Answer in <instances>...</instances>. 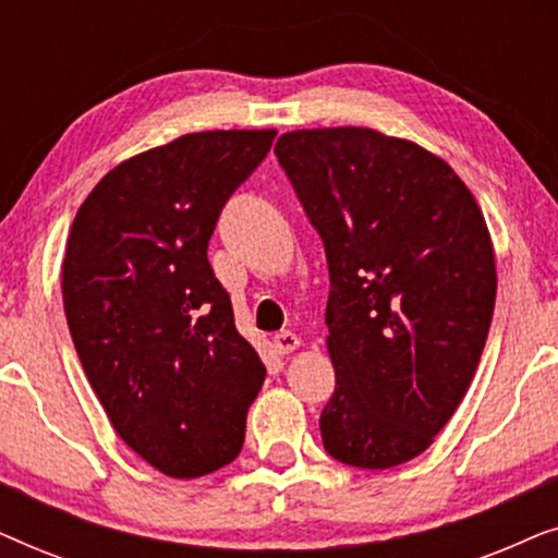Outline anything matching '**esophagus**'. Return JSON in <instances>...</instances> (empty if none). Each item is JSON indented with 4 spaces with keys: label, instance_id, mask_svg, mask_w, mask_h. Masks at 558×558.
Listing matches in <instances>:
<instances>
[{
    "label": "esophagus",
    "instance_id": "1",
    "mask_svg": "<svg viewBox=\"0 0 558 558\" xmlns=\"http://www.w3.org/2000/svg\"><path fill=\"white\" fill-rule=\"evenodd\" d=\"M274 348H277V353L287 355V353H294L296 348H300V338H296L294 332H277L274 335Z\"/></svg>",
    "mask_w": 558,
    "mask_h": 558
}]
</instances>
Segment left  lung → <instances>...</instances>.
Masks as SVG:
<instances>
[{
  "label": "left lung",
  "instance_id": "left-lung-1",
  "mask_svg": "<svg viewBox=\"0 0 558 558\" xmlns=\"http://www.w3.org/2000/svg\"><path fill=\"white\" fill-rule=\"evenodd\" d=\"M274 151L330 266L325 449L363 470L414 460L460 407L490 330L483 210L445 159L376 129H294Z\"/></svg>",
  "mask_w": 558,
  "mask_h": 558
}]
</instances>
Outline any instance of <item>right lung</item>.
Instances as JSON below:
<instances>
[{
  "mask_svg": "<svg viewBox=\"0 0 558 558\" xmlns=\"http://www.w3.org/2000/svg\"><path fill=\"white\" fill-rule=\"evenodd\" d=\"M277 129L182 134L124 159L75 213L65 319L113 429L167 477L233 462L266 368L208 264L228 197Z\"/></svg>",
  "mask_w": 558,
  "mask_h": 558,
  "instance_id": "obj_1",
  "label": "right lung"
}]
</instances>
